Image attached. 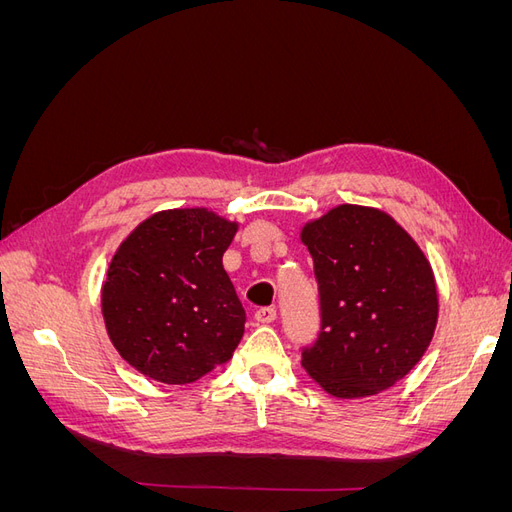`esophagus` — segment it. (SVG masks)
<instances>
[{"mask_svg":"<svg viewBox=\"0 0 512 512\" xmlns=\"http://www.w3.org/2000/svg\"><path fill=\"white\" fill-rule=\"evenodd\" d=\"M256 320L260 324H271L277 320V309L275 307H260L256 312Z\"/></svg>","mask_w":512,"mask_h":512,"instance_id":"34e87169","label":"esophagus"}]
</instances>
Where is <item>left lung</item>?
I'll return each instance as SVG.
<instances>
[{
	"label": "left lung",
	"mask_w": 512,
	"mask_h": 512,
	"mask_svg": "<svg viewBox=\"0 0 512 512\" xmlns=\"http://www.w3.org/2000/svg\"><path fill=\"white\" fill-rule=\"evenodd\" d=\"M314 258L320 331L301 365L324 391L367 397L421 361L438 322L431 265L384 211L339 205L305 224Z\"/></svg>",
	"instance_id": "left-lung-1"
}]
</instances>
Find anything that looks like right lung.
<instances>
[{
	"label": "right lung",
	"mask_w": 512,
	"mask_h": 512,
	"mask_svg": "<svg viewBox=\"0 0 512 512\" xmlns=\"http://www.w3.org/2000/svg\"><path fill=\"white\" fill-rule=\"evenodd\" d=\"M237 224L207 209H170L119 245L102 286V314L117 352L141 374L188 384L226 363L245 309L222 256Z\"/></svg>",
	"instance_id": "1"
}]
</instances>
